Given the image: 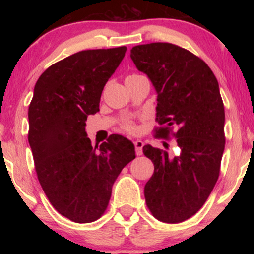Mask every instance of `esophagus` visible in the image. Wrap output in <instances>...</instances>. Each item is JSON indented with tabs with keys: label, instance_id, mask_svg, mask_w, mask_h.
Listing matches in <instances>:
<instances>
[{
	"label": "esophagus",
	"instance_id": "34e87169",
	"mask_svg": "<svg viewBox=\"0 0 254 254\" xmlns=\"http://www.w3.org/2000/svg\"><path fill=\"white\" fill-rule=\"evenodd\" d=\"M143 141L141 140H136L134 142V147H135V152H136L137 156H141L142 155V149H143Z\"/></svg>",
	"mask_w": 254,
	"mask_h": 254
}]
</instances>
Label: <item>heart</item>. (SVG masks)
<instances>
[{"label":"heart","mask_w":254,"mask_h":254,"mask_svg":"<svg viewBox=\"0 0 254 254\" xmlns=\"http://www.w3.org/2000/svg\"><path fill=\"white\" fill-rule=\"evenodd\" d=\"M134 75H136V74H133V75H129V76H134ZM120 128L124 131H126V133H128V134L137 133V129H138L137 126H136V125H135L134 121H131V120H125V121H123V124H121Z\"/></svg>","instance_id":"obj_1"}]
</instances>
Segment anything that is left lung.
<instances>
[{
  "label": "left lung",
  "instance_id": "1",
  "mask_svg": "<svg viewBox=\"0 0 254 254\" xmlns=\"http://www.w3.org/2000/svg\"><path fill=\"white\" fill-rule=\"evenodd\" d=\"M130 58L157 91L155 137H175L180 148L172 157L143 147L155 166L145 203L158 221L180 223L200 210L220 176L225 116L217 79L202 59L170 43L137 45Z\"/></svg>",
  "mask_w": 254,
  "mask_h": 254
}]
</instances>
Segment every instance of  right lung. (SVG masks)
I'll return each mask as SVG.
<instances>
[{
    "mask_svg": "<svg viewBox=\"0 0 254 254\" xmlns=\"http://www.w3.org/2000/svg\"><path fill=\"white\" fill-rule=\"evenodd\" d=\"M127 47L81 51L48 67L34 86L29 106V143L38 180L52 206L76 223L105 213L121 170L136 157L121 135L91 145L89 114L99 111L106 82Z\"/></svg>",
    "mask_w": 254,
    "mask_h": 254,
    "instance_id": "right-lung-1",
    "label": "right lung"
}]
</instances>
